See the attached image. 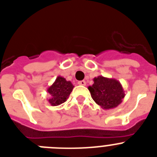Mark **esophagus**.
Wrapping results in <instances>:
<instances>
[{
	"label": "esophagus",
	"instance_id": "obj_1",
	"mask_svg": "<svg viewBox=\"0 0 157 157\" xmlns=\"http://www.w3.org/2000/svg\"><path fill=\"white\" fill-rule=\"evenodd\" d=\"M78 85H81V86H86V82L85 80H82V81L78 82Z\"/></svg>",
	"mask_w": 157,
	"mask_h": 157
}]
</instances>
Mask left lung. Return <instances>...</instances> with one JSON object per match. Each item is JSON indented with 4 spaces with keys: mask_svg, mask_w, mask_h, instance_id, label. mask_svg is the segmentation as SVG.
I'll return each instance as SVG.
<instances>
[{
    "mask_svg": "<svg viewBox=\"0 0 157 157\" xmlns=\"http://www.w3.org/2000/svg\"><path fill=\"white\" fill-rule=\"evenodd\" d=\"M94 84L88 87L93 100L105 110L116 108L125 97L121 83L115 78L98 76Z\"/></svg>",
    "mask_w": 157,
    "mask_h": 157,
    "instance_id": "obj_1",
    "label": "left lung"
}]
</instances>
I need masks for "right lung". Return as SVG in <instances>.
I'll list each match as a JSON object with an SVG mask.
<instances>
[{"mask_svg": "<svg viewBox=\"0 0 157 157\" xmlns=\"http://www.w3.org/2000/svg\"><path fill=\"white\" fill-rule=\"evenodd\" d=\"M74 86L70 81H67L64 78L58 76L52 85L47 89V92L51 96L48 101L52 106L61 105L68 98Z\"/></svg>", "mask_w": 157, "mask_h": 157, "instance_id": "obj_1", "label": "right lung"}]
</instances>
